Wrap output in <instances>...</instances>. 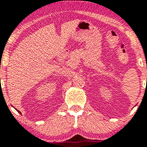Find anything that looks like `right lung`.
I'll use <instances>...</instances> for the list:
<instances>
[{
	"mask_svg": "<svg viewBox=\"0 0 147 147\" xmlns=\"http://www.w3.org/2000/svg\"><path fill=\"white\" fill-rule=\"evenodd\" d=\"M16 111H18V113H21V112H20V111H18V110H16Z\"/></svg>",
	"mask_w": 147,
	"mask_h": 147,
	"instance_id": "add662e5",
	"label": "right lung"
}]
</instances>
